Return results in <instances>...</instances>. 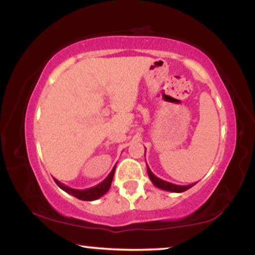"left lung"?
Returning <instances> with one entry per match:
<instances>
[{"instance_id": "left-lung-1", "label": "left lung", "mask_w": 255, "mask_h": 255, "mask_svg": "<svg viewBox=\"0 0 255 255\" xmlns=\"http://www.w3.org/2000/svg\"><path fill=\"white\" fill-rule=\"evenodd\" d=\"M147 173H148V177L149 180L152 181V183L154 184L155 187L160 188V189L162 190H166V191H172V193H183V191H186L191 188L193 186L196 184L195 183H191V184H188V186H179V184H174V183H170V182H167V181H163L161 179H159L158 176H155L154 174L152 173V170L149 169V167L147 166Z\"/></svg>"}]
</instances>
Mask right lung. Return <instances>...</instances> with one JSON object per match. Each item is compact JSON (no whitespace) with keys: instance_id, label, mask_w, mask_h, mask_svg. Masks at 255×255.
<instances>
[{"instance_id":"obj_1","label":"right lung","mask_w":255,"mask_h":255,"mask_svg":"<svg viewBox=\"0 0 255 255\" xmlns=\"http://www.w3.org/2000/svg\"><path fill=\"white\" fill-rule=\"evenodd\" d=\"M115 168H116V166L114 167L109 175H108L106 179L102 181V182L99 183L95 187L88 188V189H83V190L73 189V188H69L67 186H65L64 183L59 182L57 179H54V181H55V183L58 184V187L60 188V189L66 191V193L69 194V195H72V196L79 198V200H81V201H95V200H97V198H100L101 196H103V195L106 194L108 190H109V188L111 186V182H113V179H114Z\"/></svg>"}]
</instances>
